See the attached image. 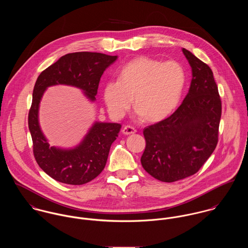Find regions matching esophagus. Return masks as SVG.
<instances>
[{"instance_id": "1", "label": "esophagus", "mask_w": 248, "mask_h": 248, "mask_svg": "<svg viewBox=\"0 0 248 248\" xmlns=\"http://www.w3.org/2000/svg\"><path fill=\"white\" fill-rule=\"evenodd\" d=\"M122 133H123L124 135H132V134L137 133V130H136V128H134L133 126L127 125V126H124V127H123Z\"/></svg>"}]
</instances>
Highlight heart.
<instances>
[{
  "label": "heart",
  "instance_id": "obj_1",
  "mask_svg": "<svg viewBox=\"0 0 248 248\" xmlns=\"http://www.w3.org/2000/svg\"><path fill=\"white\" fill-rule=\"evenodd\" d=\"M184 68L177 61L142 56L121 68L117 80L108 81L103 99L110 115L121 118L134 102L139 117L150 121L167 117L177 108L185 86Z\"/></svg>",
  "mask_w": 248,
  "mask_h": 248
}]
</instances>
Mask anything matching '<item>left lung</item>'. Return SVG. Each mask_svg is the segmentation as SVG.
Returning <instances> with one entry per match:
<instances>
[{
  "label": "left lung",
  "instance_id": "1",
  "mask_svg": "<svg viewBox=\"0 0 248 248\" xmlns=\"http://www.w3.org/2000/svg\"><path fill=\"white\" fill-rule=\"evenodd\" d=\"M182 52L192 69L189 92L173 114L143 131L142 167L163 182L196 174L217 143L221 101L212 70L189 50Z\"/></svg>",
  "mask_w": 248,
  "mask_h": 248
}]
</instances>
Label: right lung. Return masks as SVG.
I'll use <instances>...</instances> for the list:
<instances>
[{"instance_id": "add662e5", "label": "right lung", "mask_w": 248, "mask_h": 248, "mask_svg": "<svg viewBox=\"0 0 248 248\" xmlns=\"http://www.w3.org/2000/svg\"><path fill=\"white\" fill-rule=\"evenodd\" d=\"M117 59L98 52H73L42 71L38 76L29 113V128L33 142V154L40 168L53 179L71 185H81L97 177L105 168L110 145L121 125L95 121L83 140L71 149L49 146L39 124V107L48 87L67 85L83 91L92 102L96 100L103 72Z\"/></svg>"}]
</instances>
